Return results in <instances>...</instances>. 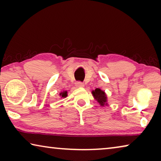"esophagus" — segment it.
Here are the masks:
<instances>
[{
	"label": "esophagus",
	"instance_id": "esophagus-1",
	"mask_svg": "<svg viewBox=\"0 0 161 161\" xmlns=\"http://www.w3.org/2000/svg\"><path fill=\"white\" fill-rule=\"evenodd\" d=\"M75 86L77 87H83L84 86V84H83V83L78 81V82L75 83Z\"/></svg>",
	"mask_w": 161,
	"mask_h": 161
}]
</instances>
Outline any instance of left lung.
I'll list each match as a JSON object with an SVG mask.
<instances>
[{"mask_svg":"<svg viewBox=\"0 0 161 161\" xmlns=\"http://www.w3.org/2000/svg\"><path fill=\"white\" fill-rule=\"evenodd\" d=\"M92 94H93L94 97L96 99L97 101L102 106H104L105 105L107 104V97L105 95V92L101 89H96L94 91L92 92Z\"/></svg>","mask_w":161,"mask_h":161,"instance_id":"1","label":"left lung"}]
</instances>
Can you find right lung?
<instances>
[{
	"label": "right lung",
	"instance_id": "add662e5",
	"mask_svg": "<svg viewBox=\"0 0 161 161\" xmlns=\"http://www.w3.org/2000/svg\"><path fill=\"white\" fill-rule=\"evenodd\" d=\"M60 96H61V97H66L67 96V92L65 91L61 92V93H60Z\"/></svg>",
	"mask_w": 161,
	"mask_h": 161
}]
</instances>
